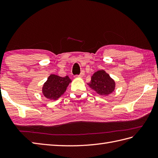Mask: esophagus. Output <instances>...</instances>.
<instances>
[{
  "mask_svg": "<svg viewBox=\"0 0 158 158\" xmlns=\"http://www.w3.org/2000/svg\"><path fill=\"white\" fill-rule=\"evenodd\" d=\"M84 75H85V71H84V70H82V71L81 72V73L79 74V77H83V76H84Z\"/></svg>",
  "mask_w": 158,
  "mask_h": 158,
  "instance_id": "1",
  "label": "esophagus"
}]
</instances>
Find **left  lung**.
Returning a JSON list of instances; mask_svg holds the SVG:
<instances>
[{"mask_svg":"<svg viewBox=\"0 0 158 158\" xmlns=\"http://www.w3.org/2000/svg\"><path fill=\"white\" fill-rule=\"evenodd\" d=\"M88 85L101 96H108L113 93L115 88V82L104 70L94 73Z\"/></svg>","mask_w":158,"mask_h":158,"instance_id":"left-lung-1","label":"left lung"}]
</instances>
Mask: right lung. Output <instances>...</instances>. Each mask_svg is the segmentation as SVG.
<instances>
[{
	"label": "right lung",
	"mask_w": 158,
	"mask_h": 158,
	"mask_svg": "<svg viewBox=\"0 0 158 158\" xmlns=\"http://www.w3.org/2000/svg\"><path fill=\"white\" fill-rule=\"evenodd\" d=\"M71 80L69 76L62 77L56 75H50L43 84L42 93L45 98L56 100L66 92Z\"/></svg>",
	"instance_id": "1"
}]
</instances>
